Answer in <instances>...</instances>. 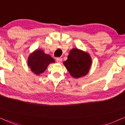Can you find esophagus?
Here are the masks:
<instances>
[{
    "label": "esophagus",
    "instance_id": "1",
    "mask_svg": "<svg viewBox=\"0 0 125 125\" xmlns=\"http://www.w3.org/2000/svg\"><path fill=\"white\" fill-rule=\"evenodd\" d=\"M62 60V58H61V57L56 58V61H57V62H58V63H61Z\"/></svg>",
    "mask_w": 125,
    "mask_h": 125
}]
</instances>
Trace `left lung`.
I'll return each mask as SVG.
<instances>
[{"label":"left lung","mask_w":125,"mask_h":125,"mask_svg":"<svg viewBox=\"0 0 125 125\" xmlns=\"http://www.w3.org/2000/svg\"><path fill=\"white\" fill-rule=\"evenodd\" d=\"M92 60L88 52L77 48L70 51L68 59L63 62L72 77L78 78L88 74L91 67Z\"/></svg>","instance_id":"left-lung-1"}]
</instances>
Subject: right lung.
Segmentation results:
<instances>
[{"instance_id": "1", "label": "right lung", "mask_w": 125, "mask_h": 125, "mask_svg": "<svg viewBox=\"0 0 125 125\" xmlns=\"http://www.w3.org/2000/svg\"><path fill=\"white\" fill-rule=\"evenodd\" d=\"M54 62V60L49 54H45L41 49H36L30 54L27 60L28 67L36 75L44 72L51 63Z\"/></svg>"}]
</instances>
